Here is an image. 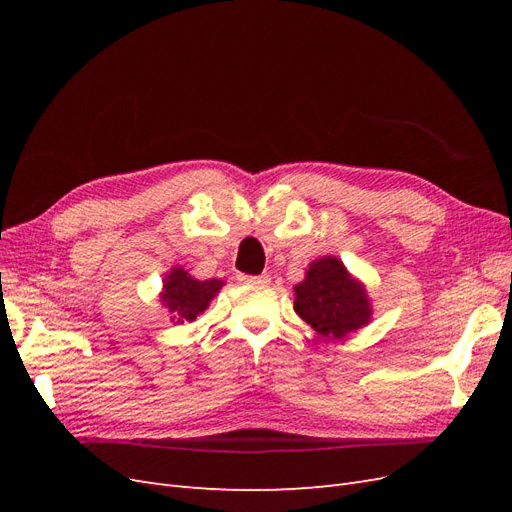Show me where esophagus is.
<instances>
[{"instance_id": "1", "label": "esophagus", "mask_w": 512, "mask_h": 512, "mask_svg": "<svg viewBox=\"0 0 512 512\" xmlns=\"http://www.w3.org/2000/svg\"><path fill=\"white\" fill-rule=\"evenodd\" d=\"M271 280L269 273H262V275H239V282L243 284H267Z\"/></svg>"}]
</instances>
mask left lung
<instances>
[{"label":"left lung","instance_id":"left-lung-1","mask_svg":"<svg viewBox=\"0 0 512 512\" xmlns=\"http://www.w3.org/2000/svg\"><path fill=\"white\" fill-rule=\"evenodd\" d=\"M294 292L297 314L324 337L342 339L369 322L367 294L337 258L327 256L312 262L307 277L294 286Z\"/></svg>","mask_w":512,"mask_h":512}]
</instances>
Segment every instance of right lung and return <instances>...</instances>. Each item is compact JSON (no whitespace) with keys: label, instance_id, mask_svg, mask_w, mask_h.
<instances>
[{"label":"right lung","instance_id":"add662e5","mask_svg":"<svg viewBox=\"0 0 512 512\" xmlns=\"http://www.w3.org/2000/svg\"><path fill=\"white\" fill-rule=\"evenodd\" d=\"M220 280H205L198 282L190 277L183 269H173L164 280L162 301L173 314V320H194L198 314H203L209 301L215 297V292L222 288Z\"/></svg>","mask_w":512,"mask_h":512}]
</instances>
